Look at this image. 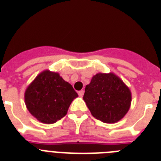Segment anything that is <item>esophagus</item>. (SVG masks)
<instances>
[{"instance_id":"34e87169","label":"esophagus","mask_w":161,"mask_h":161,"mask_svg":"<svg viewBox=\"0 0 161 161\" xmlns=\"http://www.w3.org/2000/svg\"><path fill=\"white\" fill-rule=\"evenodd\" d=\"M84 93H85V91L80 90V91H79V92H78V95H79L80 97H83Z\"/></svg>"}]
</instances>
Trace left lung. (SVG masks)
Here are the masks:
<instances>
[{
  "label": "left lung",
  "instance_id": "8db88e82",
  "mask_svg": "<svg viewBox=\"0 0 161 161\" xmlns=\"http://www.w3.org/2000/svg\"><path fill=\"white\" fill-rule=\"evenodd\" d=\"M83 99L93 117L105 123H115L128 112L131 93L117 75L99 72L86 85Z\"/></svg>",
  "mask_w": 161,
  "mask_h": 161
}]
</instances>
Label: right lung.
Segmentation results:
<instances>
[{
    "mask_svg": "<svg viewBox=\"0 0 161 161\" xmlns=\"http://www.w3.org/2000/svg\"><path fill=\"white\" fill-rule=\"evenodd\" d=\"M78 94L58 72L44 70L25 91V103L30 113L40 123H55L67 114Z\"/></svg>",
    "mask_w": 161,
    "mask_h": 161,
    "instance_id": "right-lung-1",
    "label": "right lung"
}]
</instances>
